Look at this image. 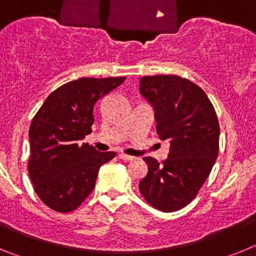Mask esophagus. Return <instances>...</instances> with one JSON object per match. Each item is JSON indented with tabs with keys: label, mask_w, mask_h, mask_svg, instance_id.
<instances>
[{
	"label": "esophagus",
	"mask_w": 256,
	"mask_h": 256,
	"mask_svg": "<svg viewBox=\"0 0 256 256\" xmlns=\"http://www.w3.org/2000/svg\"><path fill=\"white\" fill-rule=\"evenodd\" d=\"M119 159L124 160V162H130V160H133V156L126 155V154H119Z\"/></svg>",
	"instance_id": "34e87169"
}]
</instances>
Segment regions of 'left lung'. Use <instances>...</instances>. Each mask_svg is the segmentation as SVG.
Returning a JSON list of instances; mask_svg holds the SVG:
<instances>
[{
  "mask_svg": "<svg viewBox=\"0 0 256 256\" xmlns=\"http://www.w3.org/2000/svg\"><path fill=\"white\" fill-rule=\"evenodd\" d=\"M140 94L154 108L159 137L170 144L162 162L144 158L148 172L140 192L155 209L177 212L195 198L216 162L218 118L205 92L178 76H142Z\"/></svg>",
  "mask_w": 256,
  "mask_h": 256,
  "instance_id": "1",
  "label": "left lung"
}]
</instances>
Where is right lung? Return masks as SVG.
Instances as JSON below:
<instances>
[{
  "label": "right lung",
  "instance_id": "right-lung-1",
  "mask_svg": "<svg viewBox=\"0 0 256 256\" xmlns=\"http://www.w3.org/2000/svg\"><path fill=\"white\" fill-rule=\"evenodd\" d=\"M126 80L79 78L52 92L29 126L28 172L38 198L50 209H76L92 192L98 169L116 154L98 152L80 144L92 132L94 108L98 98Z\"/></svg>",
  "mask_w": 256,
  "mask_h": 256
}]
</instances>
